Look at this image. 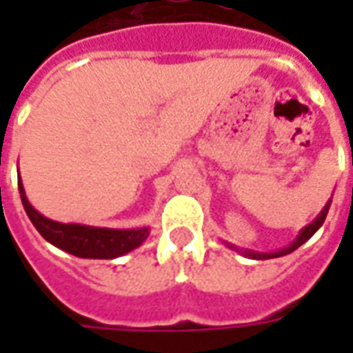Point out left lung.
<instances>
[{"label":"left lung","instance_id":"8db88e82","mask_svg":"<svg viewBox=\"0 0 353 353\" xmlns=\"http://www.w3.org/2000/svg\"><path fill=\"white\" fill-rule=\"evenodd\" d=\"M327 212H329V204L323 208V212L318 215V219H316L314 223H310L308 227H304V229L301 230V234L296 236L295 242L289 245V248H285V250H281V252H278V253H252V252H248V255H252V257H255V259H268V257H280V255H285V253L295 252L299 245H303L304 242H306L308 238H312V234H314V232H316V230H318L319 227L323 225V221H325Z\"/></svg>","mask_w":353,"mask_h":353}]
</instances>
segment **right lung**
Segmentation results:
<instances>
[{"label":"right lung","mask_w":353,"mask_h":353,"mask_svg":"<svg viewBox=\"0 0 353 353\" xmlns=\"http://www.w3.org/2000/svg\"><path fill=\"white\" fill-rule=\"evenodd\" d=\"M19 191L24 210H26L30 221L39 230L47 242L57 245L64 252L72 253L75 257L83 259H115L124 253L138 248L147 236L149 229H132V230H113V229H96L87 225H64L52 219L43 217L35 212L32 204L28 202L24 194V187L19 179Z\"/></svg>","instance_id":"add662e5"}]
</instances>
